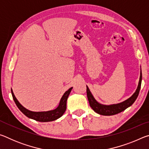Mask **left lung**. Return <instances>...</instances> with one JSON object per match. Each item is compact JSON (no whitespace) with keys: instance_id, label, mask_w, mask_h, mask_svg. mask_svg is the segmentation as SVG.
<instances>
[{"instance_id":"obj_1","label":"left lung","mask_w":149,"mask_h":149,"mask_svg":"<svg viewBox=\"0 0 149 149\" xmlns=\"http://www.w3.org/2000/svg\"><path fill=\"white\" fill-rule=\"evenodd\" d=\"M141 81H142V73H141V71L139 82L137 89L136 90L134 94H133L130 98H129V99L125 100V101L118 103V104H116L112 105H103L98 102L97 100L95 99V98L93 97V96L91 94V93L89 89L87 86V95L90 107H91L92 109L94 110L95 112H97V114H99L103 116L115 115L121 112H122V111L125 110L127 108L130 107V106H132L133 104V102L135 101V100L137 99L141 89Z\"/></svg>"}]
</instances>
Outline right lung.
Returning <instances> with one entry per match:
<instances>
[{"mask_svg":"<svg viewBox=\"0 0 149 149\" xmlns=\"http://www.w3.org/2000/svg\"><path fill=\"white\" fill-rule=\"evenodd\" d=\"M72 89V87L70 88V89L64 93L62 97L60 99V101L59 103L58 107L56 109L47 111V112H32V111L28 110L26 108H25L23 106H22L20 103L18 102V100L16 99L14 95L13 91L11 89V93L12 97L14 100L15 103H16L17 108H19V110L23 113L24 115H26L27 117L31 119L35 120L38 122H52V121L56 120L58 119L62 116L64 114L65 110H66V102L68 97L70 95V92Z\"/></svg>","mask_w":149,"mask_h":149,"instance_id":"add662e5","label":"right lung"}]
</instances>
